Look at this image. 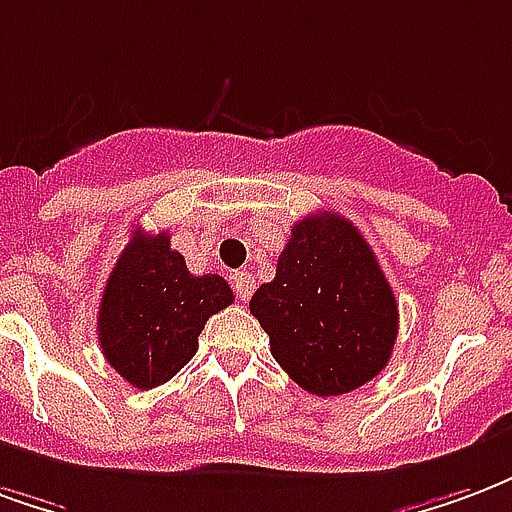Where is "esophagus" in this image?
<instances>
[{
    "label": "esophagus",
    "instance_id": "1",
    "mask_svg": "<svg viewBox=\"0 0 512 512\" xmlns=\"http://www.w3.org/2000/svg\"><path fill=\"white\" fill-rule=\"evenodd\" d=\"M233 290H236L238 301H249L252 293H255V276L249 274V271H236L233 274Z\"/></svg>",
    "mask_w": 512,
    "mask_h": 512
}]
</instances>
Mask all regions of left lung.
I'll return each instance as SVG.
<instances>
[{"instance_id":"1","label":"left lung","mask_w":512,"mask_h":512,"mask_svg":"<svg viewBox=\"0 0 512 512\" xmlns=\"http://www.w3.org/2000/svg\"><path fill=\"white\" fill-rule=\"evenodd\" d=\"M249 312L271 339V355L304 391L342 396L388 366L399 306L372 246L339 214L298 219L274 282Z\"/></svg>"}]
</instances>
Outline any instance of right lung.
Masks as SVG:
<instances>
[{
	"label": "right lung",
	"instance_id": "1",
	"mask_svg": "<svg viewBox=\"0 0 512 512\" xmlns=\"http://www.w3.org/2000/svg\"><path fill=\"white\" fill-rule=\"evenodd\" d=\"M230 304L225 279L189 274L168 233L135 230L100 298L102 355L132 388H157L192 361L206 320Z\"/></svg>",
	"mask_w": 512,
	"mask_h": 512
}]
</instances>
